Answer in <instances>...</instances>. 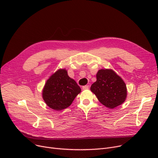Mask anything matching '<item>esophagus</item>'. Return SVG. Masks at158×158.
Returning a JSON list of instances; mask_svg holds the SVG:
<instances>
[{"label": "esophagus", "instance_id": "34e87169", "mask_svg": "<svg viewBox=\"0 0 158 158\" xmlns=\"http://www.w3.org/2000/svg\"><path fill=\"white\" fill-rule=\"evenodd\" d=\"M82 89H88L89 88V86L88 85H85V86H83L82 87Z\"/></svg>", "mask_w": 158, "mask_h": 158}]
</instances>
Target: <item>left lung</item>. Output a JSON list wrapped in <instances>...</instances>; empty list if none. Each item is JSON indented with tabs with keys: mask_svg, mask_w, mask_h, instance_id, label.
<instances>
[{
	"mask_svg": "<svg viewBox=\"0 0 158 158\" xmlns=\"http://www.w3.org/2000/svg\"><path fill=\"white\" fill-rule=\"evenodd\" d=\"M96 76L97 81L90 89L103 105L113 109L125 101L126 85L113 70L101 69L98 71Z\"/></svg>",
	"mask_w": 158,
	"mask_h": 158,
	"instance_id": "left-lung-1",
	"label": "left lung"
}]
</instances>
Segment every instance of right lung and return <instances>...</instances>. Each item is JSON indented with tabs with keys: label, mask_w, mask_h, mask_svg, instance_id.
<instances>
[{
	"label": "right lung",
	"mask_w": 158,
	"mask_h": 158,
	"mask_svg": "<svg viewBox=\"0 0 158 158\" xmlns=\"http://www.w3.org/2000/svg\"><path fill=\"white\" fill-rule=\"evenodd\" d=\"M81 88L64 69L57 70L47 81L43 90V98L51 108L60 111L71 105L81 92Z\"/></svg>",
	"instance_id": "right-lung-1"
}]
</instances>
